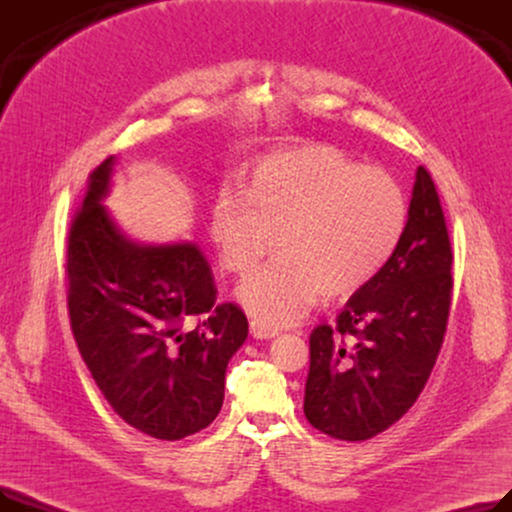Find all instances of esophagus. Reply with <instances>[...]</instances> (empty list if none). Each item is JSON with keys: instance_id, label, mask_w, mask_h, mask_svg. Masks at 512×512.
<instances>
[{"instance_id": "34e87169", "label": "esophagus", "mask_w": 512, "mask_h": 512, "mask_svg": "<svg viewBox=\"0 0 512 512\" xmlns=\"http://www.w3.org/2000/svg\"><path fill=\"white\" fill-rule=\"evenodd\" d=\"M251 336L253 338H257V340H265V338H274V336H278L280 334V330L278 328H274V326H267V324H263V321H257V319H253L251 321Z\"/></svg>"}]
</instances>
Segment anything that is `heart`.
Listing matches in <instances>:
<instances>
[{"instance_id":"b5f03b06","label":"heart","mask_w":512,"mask_h":512,"mask_svg":"<svg viewBox=\"0 0 512 512\" xmlns=\"http://www.w3.org/2000/svg\"><path fill=\"white\" fill-rule=\"evenodd\" d=\"M405 188L382 168H361L336 147L309 145L261 157L242 195L222 191L209 234L224 270L249 276L238 299L257 321L286 326L326 292L348 297L378 276L407 230Z\"/></svg>"}]
</instances>
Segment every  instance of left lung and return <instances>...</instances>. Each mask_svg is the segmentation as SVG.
<instances>
[{
    "label": "left lung",
    "mask_w": 512,
    "mask_h": 512,
    "mask_svg": "<svg viewBox=\"0 0 512 512\" xmlns=\"http://www.w3.org/2000/svg\"><path fill=\"white\" fill-rule=\"evenodd\" d=\"M452 249L440 197L419 166L407 230L394 257L357 290L336 326L309 336L305 417L336 440L382 434L421 394L444 342Z\"/></svg>",
    "instance_id": "left-lung-1"
}]
</instances>
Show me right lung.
I'll return each instance as SVG.
<instances>
[{
  "mask_svg": "<svg viewBox=\"0 0 512 512\" xmlns=\"http://www.w3.org/2000/svg\"><path fill=\"white\" fill-rule=\"evenodd\" d=\"M114 157L91 176L68 234L74 340L110 407L157 440L205 429L224 402L226 367L249 334L234 303H215L195 242L139 245L101 203Z\"/></svg>",
  "mask_w": 512,
  "mask_h": 512,
  "instance_id": "1",
  "label": "right lung"
}]
</instances>
